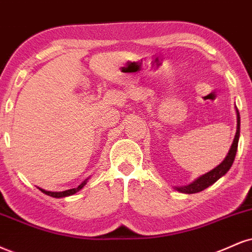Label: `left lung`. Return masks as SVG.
<instances>
[{
	"label": "left lung",
	"mask_w": 252,
	"mask_h": 252,
	"mask_svg": "<svg viewBox=\"0 0 252 252\" xmlns=\"http://www.w3.org/2000/svg\"><path fill=\"white\" fill-rule=\"evenodd\" d=\"M236 114H237V130H236L235 138H233V142L231 144V148H230L228 155H226L225 158L220 165H217L216 168L210 170L207 174L202 175L201 177H198L192 183L188 184V186L183 187H174L175 190L180 191L182 193H196L202 191V190L207 189L210 186H213L215 182H217L220 177H223L226 172L229 171V169L231 168L233 160H235L236 153H237V147H238V139H239V130H241V118H239V113L238 109L236 107Z\"/></svg>",
	"instance_id": "1"
}]
</instances>
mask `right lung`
Masks as SVG:
<instances>
[{"instance_id":"obj_1","label":"right lung","mask_w":252,"mask_h":252,"mask_svg":"<svg viewBox=\"0 0 252 252\" xmlns=\"http://www.w3.org/2000/svg\"><path fill=\"white\" fill-rule=\"evenodd\" d=\"M87 181H88V180H86L84 182H82V183H81L80 186H78L77 188H74V189L65 190V191H47V190L41 189V188H38V189L41 190V191L43 192V193H45V195H48V196L55 197V198H62V197L71 196V195H74V193H76L77 191H80L82 188H83V187L87 184Z\"/></svg>"}]
</instances>
